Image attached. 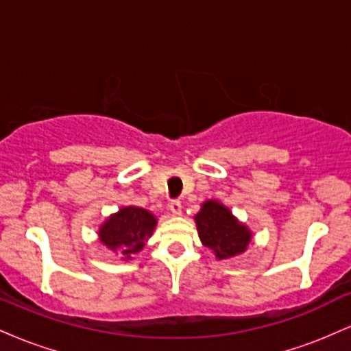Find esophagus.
Here are the masks:
<instances>
[{"label":"esophagus","instance_id":"34e87169","mask_svg":"<svg viewBox=\"0 0 351 351\" xmlns=\"http://www.w3.org/2000/svg\"><path fill=\"white\" fill-rule=\"evenodd\" d=\"M168 209H170L171 216H180L181 211H183V206H181L180 201H173V203H170V206H168Z\"/></svg>","mask_w":351,"mask_h":351}]
</instances>
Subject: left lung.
Masks as SVG:
<instances>
[{
  "instance_id": "left-lung-1",
  "label": "left lung",
  "mask_w": 351,
  "mask_h": 351,
  "mask_svg": "<svg viewBox=\"0 0 351 351\" xmlns=\"http://www.w3.org/2000/svg\"><path fill=\"white\" fill-rule=\"evenodd\" d=\"M195 223L201 244L211 249L219 261L244 254L252 241L251 229L217 199H206L201 203Z\"/></svg>"
}]
</instances>
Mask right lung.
<instances>
[{"instance_id":"1","label":"right lung","mask_w":351,"mask_h":351,"mask_svg":"<svg viewBox=\"0 0 351 351\" xmlns=\"http://www.w3.org/2000/svg\"><path fill=\"white\" fill-rule=\"evenodd\" d=\"M156 216L148 209L123 206L106 217L99 226V241L115 252L120 261H132L143 249L156 228Z\"/></svg>"}]
</instances>
